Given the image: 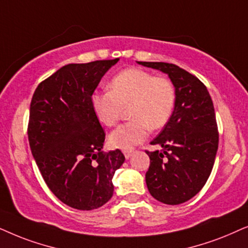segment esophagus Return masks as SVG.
<instances>
[{
  "instance_id": "34e87169",
  "label": "esophagus",
  "mask_w": 248,
  "mask_h": 248,
  "mask_svg": "<svg viewBox=\"0 0 248 248\" xmlns=\"http://www.w3.org/2000/svg\"><path fill=\"white\" fill-rule=\"evenodd\" d=\"M122 153H124V157L129 158L131 156V154H133V151H131V150H122Z\"/></svg>"
}]
</instances>
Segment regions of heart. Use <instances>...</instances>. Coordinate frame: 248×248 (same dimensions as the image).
Listing matches in <instances>:
<instances>
[{"label":"heart","mask_w":248,"mask_h":248,"mask_svg":"<svg viewBox=\"0 0 248 248\" xmlns=\"http://www.w3.org/2000/svg\"><path fill=\"white\" fill-rule=\"evenodd\" d=\"M110 92L92 95V107L100 122L114 126L124 108L131 118L108 137L113 147L130 150L147 137L151 129L164 127L176 105V88L167 77H154L140 68H129L111 79Z\"/></svg>","instance_id":"heart-1"}]
</instances>
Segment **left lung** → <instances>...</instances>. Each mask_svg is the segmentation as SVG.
<instances>
[{
  "instance_id": "1",
  "label": "left lung",
  "mask_w": 248,
  "mask_h": 248,
  "mask_svg": "<svg viewBox=\"0 0 248 248\" xmlns=\"http://www.w3.org/2000/svg\"><path fill=\"white\" fill-rule=\"evenodd\" d=\"M169 76L176 88V105L170 120L146 151L151 163L145 176L148 191L169 205L187 202L205 185L212 171L219 133L212 98L194 75L166 62H138Z\"/></svg>"
}]
</instances>
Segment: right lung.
I'll use <instances>...</instances> for the list:
<instances>
[{"instance_id": "1", "label": "right lung", "mask_w": 248, "mask_h": 248, "mask_svg": "<svg viewBox=\"0 0 248 248\" xmlns=\"http://www.w3.org/2000/svg\"><path fill=\"white\" fill-rule=\"evenodd\" d=\"M119 59L67 64L37 86L31 103L28 140L43 179L61 202L77 210L104 205L112 178L124 162L120 150L102 151L105 133L92 95Z\"/></svg>"}]
</instances>
